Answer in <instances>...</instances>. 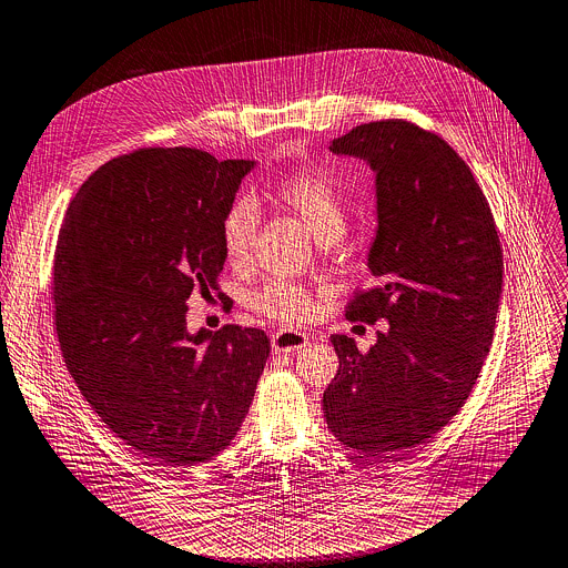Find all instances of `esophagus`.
<instances>
[{
    "instance_id": "obj_1",
    "label": "esophagus",
    "mask_w": 568,
    "mask_h": 568,
    "mask_svg": "<svg viewBox=\"0 0 568 568\" xmlns=\"http://www.w3.org/2000/svg\"><path fill=\"white\" fill-rule=\"evenodd\" d=\"M303 346H307L305 333H298V331H292V328H283V331H276L272 335V348L276 353H294V351H301Z\"/></svg>"
}]
</instances>
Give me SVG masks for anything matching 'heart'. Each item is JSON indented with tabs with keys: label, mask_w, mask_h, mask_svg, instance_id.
<instances>
[{
	"label": "heart",
	"mask_w": 568,
	"mask_h": 568,
	"mask_svg": "<svg viewBox=\"0 0 568 568\" xmlns=\"http://www.w3.org/2000/svg\"><path fill=\"white\" fill-rule=\"evenodd\" d=\"M276 196L303 220L320 242L335 240L344 231L346 199L328 174L317 170L290 172L276 181ZM257 226H261L257 203L246 194L237 196L220 224L222 246L233 267H244L251 261ZM255 305L257 311L281 322H301L313 313V298L307 290L281 278L270 281L255 294Z\"/></svg>",
	"instance_id": "heart-1"
}]
</instances>
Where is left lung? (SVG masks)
Wrapping results in <instances>:
<instances>
[{
  "label": "left lung",
  "instance_id": "8db88e82",
  "mask_svg": "<svg viewBox=\"0 0 568 568\" xmlns=\"http://www.w3.org/2000/svg\"><path fill=\"white\" fill-rule=\"evenodd\" d=\"M376 174L374 285L351 322L387 320L369 351L331 335L339 369L322 405L331 433L367 457L398 459L469 398L489 353L503 253L483 187L437 133L403 120L359 124L331 142Z\"/></svg>",
  "mask_w": 568,
  "mask_h": 568
}]
</instances>
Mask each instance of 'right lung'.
<instances>
[{"label": "right lung", "instance_id": "obj_1", "mask_svg": "<svg viewBox=\"0 0 568 568\" xmlns=\"http://www.w3.org/2000/svg\"><path fill=\"white\" fill-rule=\"evenodd\" d=\"M255 161L138 149L70 201L54 255V324L70 376L124 444L196 467L237 435L270 357L261 328L187 331V301L224 294L220 224Z\"/></svg>", "mask_w": 568, "mask_h": 568}]
</instances>
